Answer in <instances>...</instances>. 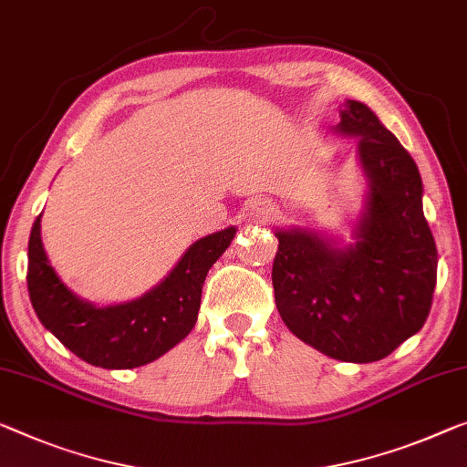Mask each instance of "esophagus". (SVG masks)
<instances>
[{"label": "esophagus", "mask_w": 467, "mask_h": 467, "mask_svg": "<svg viewBox=\"0 0 467 467\" xmlns=\"http://www.w3.org/2000/svg\"><path fill=\"white\" fill-rule=\"evenodd\" d=\"M250 214H263V217H267V214H271V204L265 202V200H254V202H250L248 206Z\"/></svg>", "instance_id": "obj_1"}]
</instances>
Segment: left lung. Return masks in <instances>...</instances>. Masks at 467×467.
I'll list each match as a JSON object with an SVG mask.
<instances>
[{
  "label": "left lung",
  "mask_w": 467,
  "mask_h": 467,
  "mask_svg": "<svg viewBox=\"0 0 467 467\" xmlns=\"http://www.w3.org/2000/svg\"><path fill=\"white\" fill-rule=\"evenodd\" d=\"M336 135L357 140L363 209L353 242L319 229H275V305L296 338L338 361L389 357L426 324L439 253L418 164L368 106L347 99Z\"/></svg>",
  "instance_id": "8db88e82"
}]
</instances>
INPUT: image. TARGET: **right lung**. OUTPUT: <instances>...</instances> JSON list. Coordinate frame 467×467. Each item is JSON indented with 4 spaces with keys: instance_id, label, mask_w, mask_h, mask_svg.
I'll use <instances>...</instances> for the list:
<instances>
[{
    "instance_id": "1",
    "label": "right lung",
    "mask_w": 467,
    "mask_h": 467,
    "mask_svg": "<svg viewBox=\"0 0 467 467\" xmlns=\"http://www.w3.org/2000/svg\"><path fill=\"white\" fill-rule=\"evenodd\" d=\"M238 229L229 225L192 244L177 265L140 298L93 305L68 288L41 242V214L28 238V296L43 327L68 350L104 369H133L156 361L188 336L198 321L206 274Z\"/></svg>"
}]
</instances>
